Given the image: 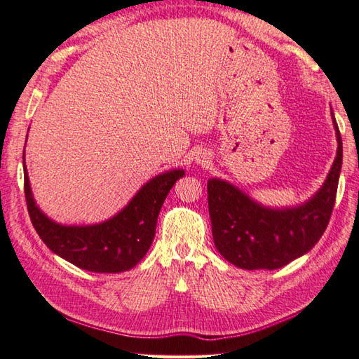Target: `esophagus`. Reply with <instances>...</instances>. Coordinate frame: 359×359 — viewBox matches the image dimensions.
Instances as JSON below:
<instances>
[{
    "instance_id": "34e87169",
    "label": "esophagus",
    "mask_w": 359,
    "mask_h": 359,
    "mask_svg": "<svg viewBox=\"0 0 359 359\" xmlns=\"http://www.w3.org/2000/svg\"><path fill=\"white\" fill-rule=\"evenodd\" d=\"M196 163L201 165V166H207L210 163V156L205 151H201L199 154L196 156Z\"/></svg>"
}]
</instances>
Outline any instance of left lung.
<instances>
[{
  "mask_svg": "<svg viewBox=\"0 0 359 359\" xmlns=\"http://www.w3.org/2000/svg\"><path fill=\"white\" fill-rule=\"evenodd\" d=\"M337 133V157L318 191L296 207L271 208L256 202L222 179L208 180L212 239L228 262L243 270H276L316 245L333 211L342 165V140Z\"/></svg>",
  "mask_w": 359,
  "mask_h": 359,
  "instance_id": "left-lung-1",
  "label": "left lung"
}]
</instances>
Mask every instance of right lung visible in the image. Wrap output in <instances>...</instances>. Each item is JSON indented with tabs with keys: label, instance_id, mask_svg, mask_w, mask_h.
<instances>
[{
	"label": "right lung",
	"instance_id": "add662e5",
	"mask_svg": "<svg viewBox=\"0 0 359 359\" xmlns=\"http://www.w3.org/2000/svg\"><path fill=\"white\" fill-rule=\"evenodd\" d=\"M25 168V194L32 225L53 253L79 269L121 273L134 269L149 250L160 208L184 170H171L148 180L116 216L93 225H63L38 208Z\"/></svg>",
	"mask_w": 359,
	"mask_h": 359
}]
</instances>
